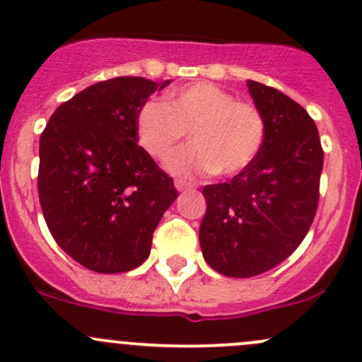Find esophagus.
<instances>
[{"label":"esophagus","instance_id":"1","mask_svg":"<svg viewBox=\"0 0 362 362\" xmlns=\"http://www.w3.org/2000/svg\"><path fill=\"white\" fill-rule=\"evenodd\" d=\"M175 187H177V191H187V189H191L192 185L189 184V182H185V180H182V178H177V180H175Z\"/></svg>","mask_w":362,"mask_h":362}]
</instances>
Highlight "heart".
I'll return each mask as SVG.
<instances>
[{
    "instance_id": "1",
    "label": "heart",
    "mask_w": 362,
    "mask_h": 362,
    "mask_svg": "<svg viewBox=\"0 0 362 362\" xmlns=\"http://www.w3.org/2000/svg\"><path fill=\"white\" fill-rule=\"evenodd\" d=\"M134 127L138 144L154 159L166 158L189 129L192 144L166 160L168 171L185 178L214 171L222 177L238 175L255 159L264 141L261 112L210 82L171 90L166 103L145 101Z\"/></svg>"
}]
</instances>
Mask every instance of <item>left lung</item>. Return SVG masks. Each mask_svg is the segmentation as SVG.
<instances>
[{
	"instance_id": "8db88e82",
	"label": "left lung",
	"mask_w": 362,
	"mask_h": 362,
	"mask_svg": "<svg viewBox=\"0 0 362 362\" xmlns=\"http://www.w3.org/2000/svg\"><path fill=\"white\" fill-rule=\"evenodd\" d=\"M247 87L264 119V141L231 180L204 185L199 226L204 261L235 279L261 275L298 249L315 217L324 163L319 131L301 105L254 80Z\"/></svg>"
}]
</instances>
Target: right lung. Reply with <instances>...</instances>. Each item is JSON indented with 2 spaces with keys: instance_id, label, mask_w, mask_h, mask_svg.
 <instances>
[{
  "instance_id": "1",
  "label": "right lung",
  "mask_w": 362,
  "mask_h": 362,
  "mask_svg": "<svg viewBox=\"0 0 362 362\" xmlns=\"http://www.w3.org/2000/svg\"><path fill=\"white\" fill-rule=\"evenodd\" d=\"M171 80L117 76L75 94L40 136L38 196L49 231L96 273L138 268L177 199L173 178L138 145L136 113Z\"/></svg>"
}]
</instances>
